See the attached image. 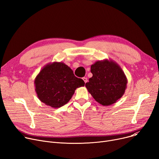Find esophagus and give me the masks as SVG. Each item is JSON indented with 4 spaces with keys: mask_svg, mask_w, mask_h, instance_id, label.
<instances>
[{
    "mask_svg": "<svg viewBox=\"0 0 159 159\" xmlns=\"http://www.w3.org/2000/svg\"><path fill=\"white\" fill-rule=\"evenodd\" d=\"M82 79H83V80H84V82L85 83H86V82H88V79H87L86 77H83Z\"/></svg>",
    "mask_w": 159,
    "mask_h": 159,
    "instance_id": "esophagus-1",
    "label": "esophagus"
}]
</instances>
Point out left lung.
<instances>
[{
  "label": "left lung",
  "instance_id": "8db88e82",
  "mask_svg": "<svg viewBox=\"0 0 159 159\" xmlns=\"http://www.w3.org/2000/svg\"><path fill=\"white\" fill-rule=\"evenodd\" d=\"M91 72L93 76L85 86L97 102L110 106L123 96L128 80L117 63L110 59L97 61L91 66Z\"/></svg>",
  "mask_w": 159,
  "mask_h": 159
}]
</instances>
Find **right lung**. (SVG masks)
<instances>
[{
  "mask_svg": "<svg viewBox=\"0 0 159 159\" xmlns=\"http://www.w3.org/2000/svg\"><path fill=\"white\" fill-rule=\"evenodd\" d=\"M37 97L41 102L53 108L68 103L77 88L84 86L82 79L76 77L73 70L62 62L44 66L35 79Z\"/></svg>",
  "mask_w": 159,
  "mask_h": 159,
  "instance_id": "add662e5",
  "label": "right lung"
}]
</instances>
